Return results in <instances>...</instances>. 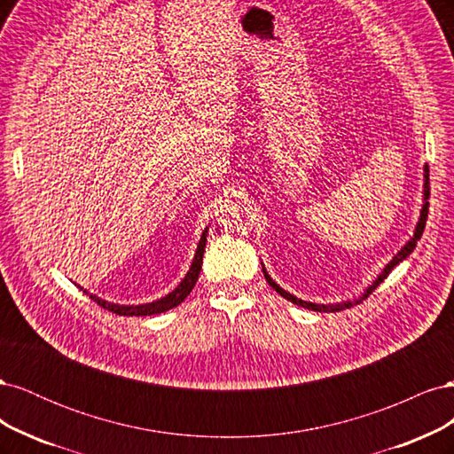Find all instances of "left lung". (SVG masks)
<instances>
[{
    "label": "left lung",
    "mask_w": 454,
    "mask_h": 454,
    "mask_svg": "<svg viewBox=\"0 0 454 454\" xmlns=\"http://www.w3.org/2000/svg\"><path fill=\"white\" fill-rule=\"evenodd\" d=\"M430 170H428V164H426L424 167V202H422V210H420V217H419V223H417V229H415V235H413V239H411L403 248L397 252L395 255H394V259L390 261V263L384 267V270L379 274V278L371 284L367 290L364 292V295L360 297V299H356V301H342V303H335V305H316V303H310V301H303V299H297L295 295H292V294H287L286 290H282V287L274 282L270 277H269V272L265 270V267H263V274H265V278H267V282L272 286V290L277 292V294H280L284 299H287V301H292V303H295V305H299V307H305V309H309V310H316V312H339V310H345V309H350V307H354V305H360L364 299H367L371 294H373V290L375 287L388 277L390 274V270L397 265V263H402V261L415 250V246H417V240H420V237H422V231H424V225H426V217H428V199H430Z\"/></svg>",
    "instance_id": "left-lung-1"
}]
</instances>
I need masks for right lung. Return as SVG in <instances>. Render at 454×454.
<instances>
[{
	"label": "right lung",
	"mask_w": 454,
	"mask_h": 454,
	"mask_svg": "<svg viewBox=\"0 0 454 454\" xmlns=\"http://www.w3.org/2000/svg\"><path fill=\"white\" fill-rule=\"evenodd\" d=\"M206 232H208V229H204V232H202V237H200L199 246H197L195 257H193V263H191V269L185 274V278L180 282V286H177L176 290H172L168 295H164V297L153 301V303H145V305H115V303H109V301H104L100 297L89 294L81 286H79V290H83L94 301V303H98L102 309H106L109 312H115L119 316H151V314L167 312V310L180 305L182 301L191 294V290H193L197 280H199L200 267H202V255H204V248H206Z\"/></svg>",
	"instance_id": "right-lung-1"
}]
</instances>
